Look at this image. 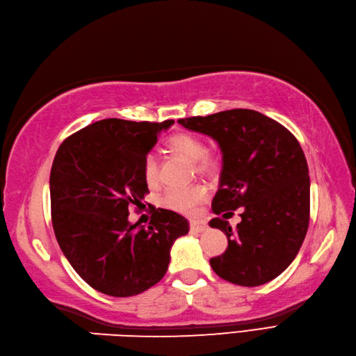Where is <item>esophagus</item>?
Instances as JSON below:
<instances>
[{
	"label": "esophagus",
	"mask_w": 356,
	"mask_h": 356,
	"mask_svg": "<svg viewBox=\"0 0 356 356\" xmlns=\"http://www.w3.org/2000/svg\"><path fill=\"white\" fill-rule=\"evenodd\" d=\"M207 229V225L204 221H200V220H191V232L194 233H202Z\"/></svg>",
	"instance_id": "1"
}]
</instances>
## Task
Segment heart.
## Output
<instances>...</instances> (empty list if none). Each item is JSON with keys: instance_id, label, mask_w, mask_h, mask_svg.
<instances>
[{"instance_id": "1", "label": "heart", "mask_w": 356, "mask_h": 356, "mask_svg": "<svg viewBox=\"0 0 356 356\" xmlns=\"http://www.w3.org/2000/svg\"><path fill=\"white\" fill-rule=\"evenodd\" d=\"M165 149L176 156L193 163L197 175L211 176L218 168V161L213 154L206 152V144L198 135L191 132H179L171 135L165 141ZM143 177L145 185L154 188L159 184V165L152 154H147L143 162ZM207 197V189L203 185H194L184 189H170L162 197V206L180 213H191L203 203Z\"/></svg>"}]
</instances>
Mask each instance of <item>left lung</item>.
<instances>
[{
	"label": "left lung",
	"instance_id": "left-lung-1",
	"mask_svg": "<svg viewBox=\"0 0 356 356\" xmlns=\"http://www.w3.org/2000/svg\"><path fill=\"white\" fill-rule=\"evenodd\" d=\"M177 122L212 136L222 152L213 213L243 207L236 231L222 218L209 222L229 239L221 256L211 259L212 269L245 287L277 278L295 260L309 222L308 165L295 135L265 114L243 108ZM227 214L222 215L225 219Z\"/></svg>",
	"mask_w": 356,
	"mask_h": 356
}]
</instances>
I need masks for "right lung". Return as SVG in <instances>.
Returning <instances> with one entry per match:
<instances>
[{"label": "right lung", "instance_id": "right-lung-1", "mask_svg": "<svg viewBox=\"0 0 356 356\" xmlns=\"http://www.w3.org/2000/svg\"><path fill=\"white\" fill-rule=\"evenodd\" d=\"M172 123L105 118L67 136L54 158V233L72 268L100 293L126 298L156 284L172 243L189 232L186 218L167 209L152 211L147 229L127 220L149 193L144 158Z\"/></svg>", "mask_w": 356, "mask_h": 356}]
</instances>
